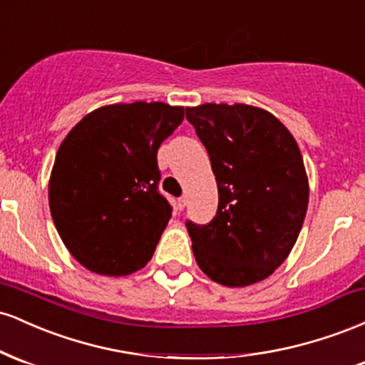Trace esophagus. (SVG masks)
I'll return each mask as SVG.
<instances>
[{
	"instance_id": "34e87169",
	"label": "esophagus",
	"mask_w": 365,
	"mask_h": 365,
	"mask_svg": "<svg viewBox=\"0 0 365 365\" xmlns=\"http://www.w3.org/2000/svg\"><path fill=\"white\" fill-rule=\"evenodd\" d=\"M185 206H187V197H180V199H177V209H178V211H182V209Z\"/></svg>"
}]
</instances>
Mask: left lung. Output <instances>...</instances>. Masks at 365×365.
<instances>
[{"label":"left lung","mask_w":365,"mask_h":365,"mask_svg":"<svg viewBox=\"0 0 365 365\" xmlns=\"http://www.w3.org/2000/svg\"><path fill=\"white\" fill-rule=\"evenodd\" d=\"M185 113L209 154L220 199L211 223L187 221L195 261L225 287L262 282L292 252L307 212L299 144L257 106L206 103Z\"/></svg>","instance_id":"obj_1"}]
</instances>
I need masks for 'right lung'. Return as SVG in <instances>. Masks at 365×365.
<instances>
[{
	"mask_svg": "<svg viewBox=\"0 0 365 365\" xmlns=\"http://www.w3.org/2000/svg\"><path fill=\"white\" fill-rule=\"evenodd\" d=\"M183 106L118 103L70 130L49 177V209L68 252L86 269L127 276L150 261L171 217L158 192V149Z\"/></svg>",
	"mask_w": 365,
	"mask_h": 365,
	"instance_id": "add662e5",
	"label": "right lung"
}]
</instances>
